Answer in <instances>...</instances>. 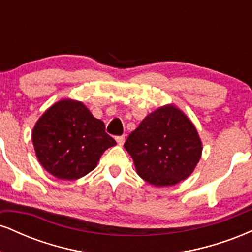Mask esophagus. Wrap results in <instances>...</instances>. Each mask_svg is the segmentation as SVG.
Segmentation results:
<instances>
[{
	"mask_svg": "<svg viewBox=\"0 0 252 252\" xmlns=\"http://www.w3.org/2000/svg\"><path fill=\"white\" fill-rule=\"evenodd\" d=\"M116 141H117V143L120 144V146H123L124 141H126V137H124V136H117Z\"/></svg>",
	"mask_w": 252,
	"mask_h": 252,
	"instance_id": "obj_1",
	"label": "esophagus"
}]
</instances>
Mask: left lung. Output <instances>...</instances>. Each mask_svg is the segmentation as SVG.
<instances>
[{
  "label": "left lung",
  "mask_w": 252,
  "mask_h": 252,
  "mask_svg": "<svg viewBox=\"0 0 252 252\" xmlns=\"http://www.w3.org/2000/svg\"><path fill=\"white\" fill-rule=\"evenodd\" d=\"M124 148L143 180L163 187L192 174L201 158L202 143L189 118L168 104L144 118L128 136Z\"/></svg>",
  "instance_id": "8db88e82"
}]
</instances>
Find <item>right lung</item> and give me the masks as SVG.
<instances>
[{"instance_id":"add662e5","label":"right lung","mask_w":252,"mask_h":252,"mask_svg":"<svg viewBox=\"0 0 252 252\" xmlns=\"http://www.w3.org/2000/svg\"><path fill=\"white\" fill-rule=\"evenodd\" d=\"M35 154L50 174L77 180L96 168L100 156L116 141L82 102L62 99L37 120L32 132Z\"/></svg>"}]
</instances>
